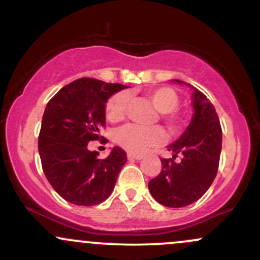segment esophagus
I'll return each mask as SVG.
<instances>
[{"mask_svg": "<svg viewBox=\"0 0 260 260\" xmlns=\"http://www.w3.org/2000/svg\"><path fill=\"white\" fill-rule=\"evenodd\" d=\"M127 157L128 159H132V160H140V159H143V155H140V154H132V153H128L127 154Z\"/></svg>", "mask_w": 260, "mask_h": 260, "instance_id": "1", "label": "esophagus"}]
</instances>
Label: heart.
<instances>
[{
    "instance_id": "heart-1",
    "label": "heart",
    "mask_w": 260,
    "mask_h": 260,
    "mask_svg": "<svg viewBox=\"0 0 260 260\" xmlns=\"http://www.w3.org/2000/svg\"><path fill=\"white\" fill-rule=\"evenodd\" d=\"M148 99L151 101L155 109L161 112V120L165 123L166 129L171 136L178 134L184 126L183 116L177 112L180 98L170 86H159L147 91ZM128 95L121 91L115 94L106 103L105 113L107 120L118 122L123 120L127 113ZM164 139V133L160 127H142L137 124L127 126L116 131L115 140L120 147L129 153H143L148 148L154 147Z\"/></svg>"
}]
</instances>
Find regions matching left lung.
I'll use <instances>...</instances> for the list:
<instances>
[{
	"label": "left lung",
	"instance_id": "obj_1",
	"mask_svg": "<svg viewBox=\"0 0 260 260\" xmlns=\"http://www.w3.org/2000/svg\"><path fill=\"white\" fill-rule=\"evenodd\" d=\"M193 90L192 121L178 140L168 147L172 157L161 159L160 174L149 181L155 201L169 208L186 207L202 198L219 169L222 143L219 117L210 100L198 89ZM177 156L181 160H175Z\"/></svg>",
	"mask_w": 260,
	"mask_h": 260
}]
</instances>
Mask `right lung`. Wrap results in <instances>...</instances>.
Here are the masks:
<instances>
[{"label":"right lung","mask_w":260,"mask_h":260,"mask_svg":"<svg viewBox=\"0 0 260 260\" xmlns=\"http://www.w3.org/2000/svg\"><path fill=\"white\" fill-rule=\"evenodd\" d=\"M124 88L80 78L64 85L47 103L39 133L41 165L53 189L72 204L90 207L106 201L127 162L126 151L120 147L105 159L88 150V143L100 139V128L105 126L107 100Z\"/></svg>","instance_id":"right-lung-1"}]
</instances>
